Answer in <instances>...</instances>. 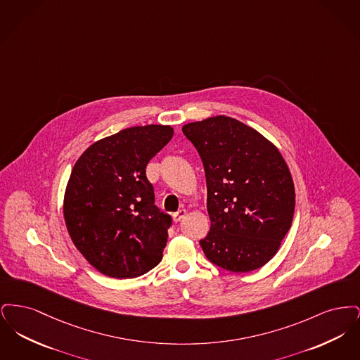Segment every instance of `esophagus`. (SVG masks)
Instances as JSON below:
<instances>
[{
  "label": "esophagus",
  "instance_id": "1",
  "mask_svg": "<svg viewBox=\"0 0 360 360\" xmlns=\"http://www.w3.org/2000/svg\"><path fill=\"white\" fill-rule=\"evenodd\" d=\"M185 216H186V210L185 209H179L178 212H175L172 214V220H174V223H179Z\"/></svg>",
  "mask_w": 360,
  "mask_h": 360
}]
</instances>
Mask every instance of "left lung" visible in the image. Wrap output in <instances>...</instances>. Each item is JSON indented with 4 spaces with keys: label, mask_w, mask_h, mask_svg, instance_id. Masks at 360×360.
Wrapping results in <instances>:
<instances>
[{
    "label": "left lung",
    "mask_w": 360,
    "mask_h": 360,
    "mask_svg": "<svg viewBox=\"0 0 360 360\" xmlns=\"http://www.w3.org/2000/svg\"><path fill=\"white\" fill-rule=\"evenodd\" d=\"M205 170L210 231L206 257L232 273H248L274 257L290 229L295 191L274 144L241 121L214 116L182 127Z\"/></svg>",
    "instance_id": "1"
}]
</instances>
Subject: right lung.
<instances>
[{
	"label": "right lung",
	"mask_w": 360,
	"mask_h": 360,
	"mask_svg": "<svg viewBox=\"0 0 360 360\" xmlns=\"http://www.w3.org/2000/svg\"><path fill=\"white\" fill-rule=\"evenodd\" d=\"M172 135L170 125L127 128L75 162L63 216L74 245L101 274L136 278L162 260L172 217L155 205L146 167Z\"/></svg>",
	"instance_id": "1"
}]
</instances>
